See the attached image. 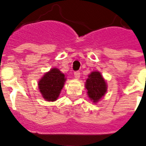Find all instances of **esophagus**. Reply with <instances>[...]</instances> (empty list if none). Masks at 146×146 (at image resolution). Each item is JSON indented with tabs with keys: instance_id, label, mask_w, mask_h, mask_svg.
<instances>
[{
	"instance_id": "34e87169",
	"label": "esophagus",
	"mask_w": 146,
	"mask_h": 146,
	"mask_svg": "<svg viewBox=\"0 0 146 146\" xmlns=\"http://www.w3.org/2000/svg\"><path fill=\"white\" fill-rule=\"evenodd\" d=\"M74 77H75L76 79H79V78L80 77V73L79 71H76V72H74Z\"/></svg>"
}]
</instances>
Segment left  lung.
Listing matches in <instances>:
<instances>
[{"instance_id":"1","label":"left lung","mask_w":146,"mask_h":146,"mask_svg":"<svg viewBox=\"0 0 146 146\" xmlns=\"http://www.w3.org/2000/svg\"><path fill=\"white\" fill-rule=\"evenodd\" d=\"M86 88L89 98L93 102H98L107 91V85L99 72H92L86 80Z\"/></svg>"}]
</instances>
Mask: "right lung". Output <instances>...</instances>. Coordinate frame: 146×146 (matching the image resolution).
I'll return each instance as SVG.
<instances>
[{
    "mask_svg": "<svg viewBox=\"0 0 146 146\" xmlns=\"http://www.w3.org/2000/svg\"><path fill=\"white\" fill-rule=\"evenodd\" d=\"M64 74L57 68H53L45 73L38 82L40 92L48 102L57 100L65 82Z\"/></svg>",
    "mask_w": 146,
    "mask_h": 146,
    "instance_id": "add662e5",
    "label": "right lung"
}]
</instances>
